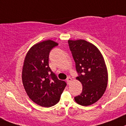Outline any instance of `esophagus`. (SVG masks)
<instances>
[{"label":"esophagus","instance_id":"1","mask_svg":"<svg viewBox=\"0 0 126 126\" xmlns=\"http://www.w3.org/2000/svg\"><path fill=\"white\" fill-rule=\"evenodd\" d=\"M71 80H72V79H71V78L70 77H68V78H67V79H66V82H67V83H68V84H70V83H71Z\"/></svg>","mask_w":126,"mask_h":126}]
</instances>
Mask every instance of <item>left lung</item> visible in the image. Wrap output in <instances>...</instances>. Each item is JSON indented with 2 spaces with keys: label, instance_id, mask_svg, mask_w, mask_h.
I'll return each mask as SVG.
<instances>
[{
  "label": "left lung",
  "instance_id": "left-lung-1",
  "mask_svg": "<svg viewBox=\"0 0 126 126\" xmlns=\"http://www.w3.org/2000/svg\"><path fill=\"white\" fill-rule=\"evenodd\" d=\"M83 90L75 97L78 104L84 106L94 104L103 96L107 88L108 74L104 58L97 47L84 40H68Z\"/></svg>",
  "mask_w": 126,
  "mask_h": 126
}]
</instances>
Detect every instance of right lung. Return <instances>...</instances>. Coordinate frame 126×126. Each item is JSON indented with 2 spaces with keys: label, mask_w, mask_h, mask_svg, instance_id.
Masks as SVG:
<instances>
[{
  "label": "right lung",
  "mask_w": 126,
  "mask_h": 126,
  "mask_svg": "<svg viewBox=\"0 0 126 126\" xmlns=\"http://www.w3.org/2000/svg\"><path fill=\"white\" fill-rule=\"evenodd\" d=\"M58 45L50 40L36 43L29 50L23 62L22 78L25 90L32 101L42 107L57 104L66 86L49 66V53Z\"/></svg>",
  "instance_id": "add662e5"
}]
</instances>
